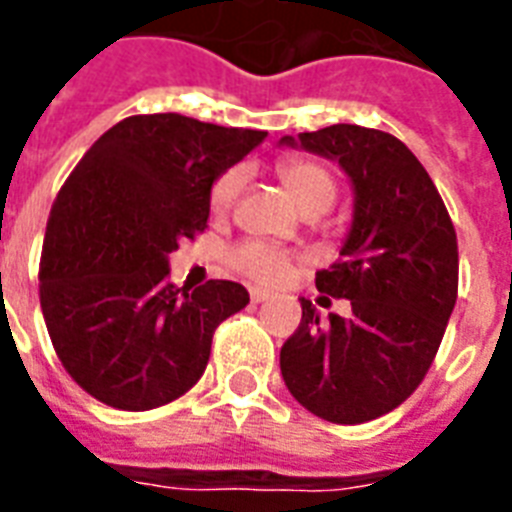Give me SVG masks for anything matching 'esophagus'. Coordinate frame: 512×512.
Here are the masks:
<instances>
[{"mask_svg":"<svg viewBox=\"0 0 512 512\" xmlns=\"http://www.w3.org/2000/svg\"><path fill=\"white\" fill-rule=\"evenodd\" d=\"M249 298H252V303H263V300H268L271 295H268L265 290H252V292H249Z\"/></svg>","mask_w":512,"mask_h":512,"instance_id":"obj_1","label":"esophagus"}]
</instances>
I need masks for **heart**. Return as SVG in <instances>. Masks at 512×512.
Instances as JSON below:
<instances>
[{
    "label": "heart",
    "instance_id": "b5f03b06",
    "mask_svg": "<svg viewBox=\"0 0 512 512\" xmlns=\"http://www.w3.org/2000/svg\"><path fill=\"white\" fill-rule=\"evenodd\" d=\"M276 174L292 195V201L303 209L306 214H322L335 204L338 195V182L335 174L327 166L317 161H306V158H287L276 166ZM241 182H244V171L230 169L222 177L214 179L212 190H209V209L212 214L222 217L228 214L239 198ZM228 263L233 271L247 276L257 284H279L292 273V268L303 263V255L290 252V249L273 247L268 241H241L239 247L230 249Z\"/></svg>",
    "mask_w": 512,
    "mask_h": 512
}]
</instances>
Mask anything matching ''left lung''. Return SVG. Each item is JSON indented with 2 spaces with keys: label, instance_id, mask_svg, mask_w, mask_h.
Segmentation results:
<instances>
[{
  "label": "left lung",
  "instance_id": "obj_1",
  "mask_svg": "<svg viewBox=\"0 0 512 512\" xmlns=\"http://www.w3.org/2000/svg\"><path fill=\"white\" fill-rule=\"evenodd\" d=\"M282 142L333 158L354 185L349 239L317 273V290L349 300L351 314L319 322L300 298L303 317L279 354L284 384L319 419H378L416 392L440 349L459 290L454 222L397 136L338 123Z\"/></svg>",
  "mask_w": 512,
  "mask_h": 512
}]
</instances>
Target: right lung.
Segmentation results:
<instances>
[{
    "label": "right lung",
    "mask_w": 512,
    "mask_h": 512,
    "mask_svg": "<svg viewBox=\"0 0 512 512\" xmlns=\"http://www.w3.org/2000/svg\"><path fill=\"white\" fill-rule=\"evenodd\" d=\"M163 112L112 126L58 190L39 306L66 373L99 403L150 411L204 376L214 330L249 303L239 282L174 287L169 255L209 220L222 171L265 139Z\"/></svg>",
    "instance_id": "right-lung-1"
}]
</instances>
